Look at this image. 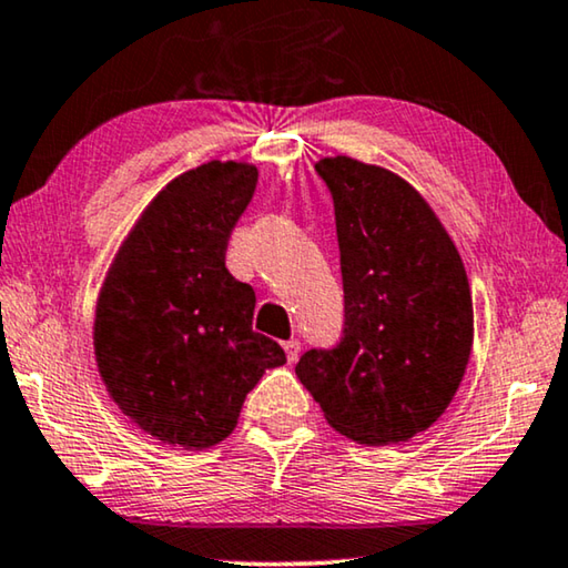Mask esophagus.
Listing matches in <instances>:
<instances>
[{
	"instance_id": "obj_1",
	"label": "esophagus",
	"mask_w": 568,
	"mask_h": 568,
	"mask_svg": "<svg viewBox=\"0 0 568 568\" xmlns=\"http://www.w3.org/2000/svg\"><path fill=\"white\" fill-rule=\"evenodd\" d=\"M283 349L287 354V362L295 365V362H298V357H301V342H298V338H291V342H285Z\"/></svg>"
}]
</instances>
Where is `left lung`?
<instances>
[{
	"label": "left lung",
	"mask_w": 568,
	"mask_h": 568,
	"mask_svg": "<svg viewBox=\"0 0 568 568\" xmlns=\"http://www.w3.org/2000/svg\"><path fill=\"white\" fill-rule=\"evenodd\" d=\"M334 199L344 336L295 365L328 426L357 444L408 442L442 418L474 342L467 270L428 201L400 175L321 158Z\"/></svg>",
	"instance_id": "obj_1"
}]
</instances>
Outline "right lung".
I'll use <instances>...</instances> for the list:
<instances>
[{
  "instance_id": "add662e5",
  "label": "right lung",
  "mask_w": 568,
  "mask_h": 568,
  "mask_svg": "<svg viewBox=\"0 0 568 568\" xmlns=\"http://www.w3.org/2000/svg\"><path fill=\"white\" fill-rule=\"evenodd\" d=\"M257 168L211 160L148 203L99 291L94 354L106 393L160 444L209 448L236 426L265 369L285 365L252 332L255 291L226 270Z\"/></svg>"
}]
</instances>
